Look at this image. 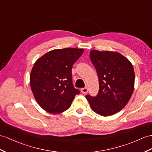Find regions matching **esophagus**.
I'll return each mask as SVG.
<instances>
[{
    "label": "esophagus",
    "mask_w": 152,
    "mask_h": 152,
    "mask_svg": "<svg viewBox=\"0 0 152 152\" xmlns=\"http://www.w3.org/2000/svg\"><path fill=\"white\" fill-rule=\"evenodd\" d=\"M80 91H81V92H82L83 94H87L88 93V88H81V90H80Z\"/></svg>",
    "instance_id": "1"
}]
</instances>
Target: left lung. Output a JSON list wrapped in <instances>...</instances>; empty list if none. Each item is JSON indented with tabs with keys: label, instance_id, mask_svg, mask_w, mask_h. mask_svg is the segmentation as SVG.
Here are the masks:
<instances>
[{
	"label": "left lung",
	"instance_id": "8db88e82",
	"mask_svg": "<svg viewBox=\"0 0 152 152\" xmlns=\"http://www.w3.org/2000/svg\"><path fill=\"white\" fill-rule=\"evenodd\" d=\"M90 57L97 71L99 90L96 97L86 98L94 112L110 116L127 104L134 90L135 73L127 58L117 51L92 50Z\"/></svg>",
	"mask_w": 152,
	"mask_h": 152
}]
</instances>
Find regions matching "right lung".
I'll list each match as a JSON object with an SVG mask.
<instances>
[{"label": "right lung", "instance_id": "add662e5", "mask_svg": "<svg viewBox=\"0 0 152 152\" xmlns=\"http://www.w3.org/2000/svg\"><path fill=\"white\" fill-rule=\"evenodd\" d=\"M84 51L72 48L53 50L35 62L29 77L30 86L37 102L47 112H64L80 94L73 85L72 69Z\"/></svg>", "mask_w": 152, "mask_h": 152}]
</instances>
